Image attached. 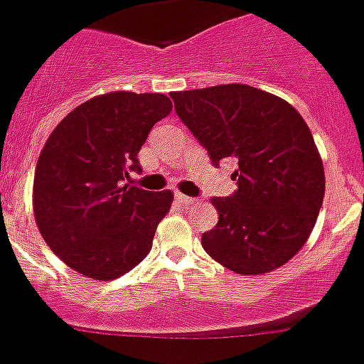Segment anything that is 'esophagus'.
<instances>
[{"instance_id": "esophagus-1", "label": "esophagus", "mask_w": 364, "mask_h": 364, "mask_svg": "<svg viewBox=\"0 0 364 364\" xmlns=\"http://www.w3.org/2000/svg\"><path fill=\"white\" fill-rule=\"evenodd\" d=\"M175 200L180 203V205H184V207H189V205H193V203L198 202V198H191V196H186V195H182V193H176Z\"/></svg>"}]
</instances>
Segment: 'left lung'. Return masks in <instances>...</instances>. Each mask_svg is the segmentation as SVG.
I'll use <instances>...</instances> for the list:
<instances>
[{
  "mask_svg": "<svg viewBox=\"0 0 364 364\" xmlns=\"http://www.w3.org/2000/svg\"><path fill=\"white\" fill-rule=\"evenodd\" d=\"M176 116L214 166L234 159L237 189L210 202L218 223L202 247L240 275L286 264L309 237L325 195L323 162L295 107L245 84L171 92Z\"/></svg>",
  "mask_w": 364,
  "mask_h": 364,
  "instance_id": "8db88e82",
  "label": "left lung"
}]
</instances>
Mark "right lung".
<instances>
[{
  "label": "right lung",
  "mask_w": 364,
  "mask_h": 364,
  "mask_svg": "<svg viewBox=\"0 0 364 364\" xmlns=\"http://www.w3.org/2000/svg\"><path fill=\"white\" fill-rule=\"evenodd\" d=\"M171 109L157 92H109L71 110L48 137L33 178V214L51 252L75 272L112 280L151 250L173 193L123 182L143 171L137 154Z\"/></svg>",
  "instance_id": "right-lung-1"
}]
</instances>
